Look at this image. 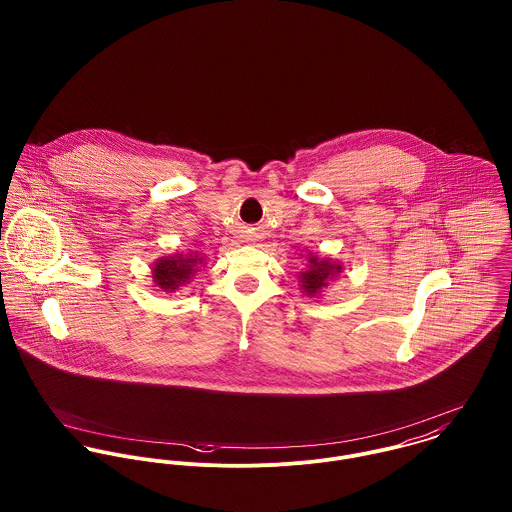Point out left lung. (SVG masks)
Instances as JSON below:
<instances>
[{"label":"left lung","mask_w":512,"mask_h":512,"mask_svg":"<svg viewBox=\"0 0 512 512\" xmlns=\"http://www.w3.org/2000/svg\"><path fill=\"white\" fill-rule=\"evenodd\" d=\"M307 262H309L307 270L299 274V282H301V290L309 297L325 290L329 286V282L343 270L341 264L331 262V260H319L317 256H311V254H309Z\"/></svg>","instance_id":"8db88e82"}]
</instances>
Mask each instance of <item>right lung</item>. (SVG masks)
<instances>
[{"label":"right lung","mask_w":512,"mask_h":512,"mask_svg":"<svg viewBox=\"0 0 512 512\" xmlns=\"http://www.w3.org/2000/svg\"><path fill=\"white\" fill-rule=\"evenodd\" d=\"M199 264H203V258L199 254L163 256L153 264V282L163 292H175L191 282V278L197 274Z\"/></svg>","instance_id":"1"}]
</instances>
